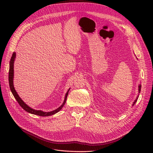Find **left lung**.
Here are the masks:
<instances>
[{"label":"left lung","instance_id":"8db88e82","mask_svg":"<svg viewBox=\"0 0 153 153\" xmlns=\"http://www.w3.org/2000/svg\"><path fill=\"white\" fill-rule=\"evenodd\" d=\"M140 91H141V85H139V92H140ZM137 99H138V98H137ZM137 99H136V100L134 101V103H133V105H134V104L135 103V102H136V100H137Z\"/></svg>","mask_w":153,"mask_h":153}]
</instances>
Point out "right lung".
<instances>
[{"label": "right lung", "instance_id": "obj_1", "mask_svg": "<svg viewBox=\"0 0 153 153\" xmlns=\"http://www.w3.org/2000/svg\"><path fill=\"white\" fill-rule=\"evenodd\" d=\"M15 58V53H13L12 54V56L11 58L10 61V69H9V85H10V88L11 92L12 93V94L13 95L14 97L15 98V99L17 100V101L18 102V103H19V105L23 108V109L25 110V111H27L28 113L34 114V115H39V116H42V117H46V116H50V115H54L55 114L58 112L60 110H61V108H62V107L64 106V104L66 103V99H67V97L68 95V92L66 93V96H65V99H64V102L61 105V107H59L58 108L52 111H50V112H44L42 111L41 110H35L34 109L31 108L30 107H28L27 104L24 102L21 98L19 97V95L17 94V92L15 91L14 87H13V63H14V60Z\"/></svg>", "mask_w": 153, "mask_h": 153}]
</instances>
